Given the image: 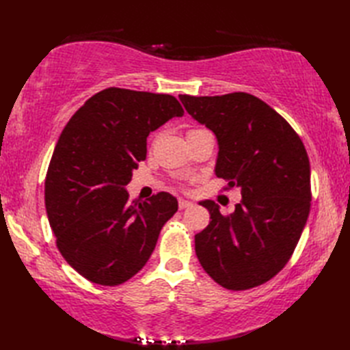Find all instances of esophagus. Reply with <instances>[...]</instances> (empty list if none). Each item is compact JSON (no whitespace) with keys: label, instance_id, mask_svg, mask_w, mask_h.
<instances>
[{"label":"esophagus","instance_id":"esophagus-1","mask_svg":"<svg viewBox=\"0 0 350 350\" xmlns=\"http://www.w3.org/2000/svg\"><path fill=\"white\" fill-rule=\"evenodd\" d=\"M192 203L188 202V200H183V198H179V209H187V207H191Z\"/></svg>","mask_w":350,"mask_h":350}]
</instances>
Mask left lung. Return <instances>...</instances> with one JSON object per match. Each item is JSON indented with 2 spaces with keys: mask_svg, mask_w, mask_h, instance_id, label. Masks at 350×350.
Segmentation results:
<instances>
[{
  "mask_svg": "<svg viewBox=\"0 0 350 350\" xmlns=\"http://www.w3.org/2000/svg\"><path fill=\"white\" fill-rule=\"evenodd\" d=\"M185 109L218 139L215 174L239 188L234 212L200 204L211 222L196 234L200 265L219 286L247 290L275 277L298 245L310 213V161L299 135L248 93L179 94Z\"/></svg>",
  "mask_w": 350,
  "mask_h": 350,
  "instance_id": "8db88e82",
  "label": "left lung"
}]
</instances>
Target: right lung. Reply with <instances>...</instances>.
Instances as JSON below:
<instances>
[{"mask_svg":"<svg viewBox=\"0 0 350 350\" xmlns=\"http://www.w3.org/2000/svg\"><path fill=\"white\" fill-rule=\"evenodd\" d=\"M182 116L174 96L109 87L63 129L44 180V206L58 251L88 281L118 286L132 278L177 212L168 192L131 202L126 185L146 159L148 133Z\"/></svg>","mask_w":350,"mask_h":350,"instance_id":"1","label":"right lung"}]
</instances>
